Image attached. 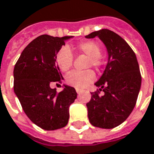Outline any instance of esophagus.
<instances>
[{"mask_svg":"<svg viewBox=\"0 0 154 154\" xmlns=\"http://www.w3.org/2000/svg\"><path fill=\"white\" fill-rule=\"evenodd\" d=\"M75 90H76V92H77V94H80L81 91H80L79 89H75Z\"/></svg>","mask_w":154,"mask_h":154,"instance_id":"1","label":"esophagus"}]
</instances>
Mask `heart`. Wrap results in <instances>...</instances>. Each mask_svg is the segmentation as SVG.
I'll use <instances>...</instances> for the list:
<instances>
[{"mask_svg":"<svg viewBox=\"0 0 154 154\" xmlns=\"http://www.w3.org/2000/svg\"><path fill=\"white\" fill-rule=\"evenodd\" d=\"M76 49L79 53L89 57L88 66L100 68L102 64L100 58L101 48L97 43L93 41H87L79 43L76 47ZM73 54L69 48H63L59 51L56 57V62L60 70L65 73L71 69L73 64ZM95 79V74L92 70H86L84 72L73 71L66 76V82L70 86L76 89H84L91 84Z\"/></svg>","mask_w":154,"mask_h":154,"instance_id":"1","label":"heart"}]
</instances>
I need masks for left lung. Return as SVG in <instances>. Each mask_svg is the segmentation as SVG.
Here are the masks:
<instances>
[{
	"mask_svg": "<svg viewBox=\"0 0 154 154\" xmlns=\"http://www.w3.org/2000/svg\"><path fill=\"white\" fill-rule=\"evenodd\" d=\"M99 38L105 44L108 61L95 85L105 95L91 92L86 104L91 125L111 129L124 122L132 113L139 94L142 77L135 53L119 35L109 29L93 32L86 38Z\"/></svg>",
	"mask_w": 154,
	"mask_h": 154,
	"instance_id": "1",
	"label": "left lung"
}]
</instances>
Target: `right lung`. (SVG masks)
Masks as SVG:
<instances>
[{
  "label": "right lung",
  "instance_id": "obj_1",
  "mask_svg": "<svg viewBox=\"0 0 154 154\" xmlns=\"http://www.w3.org/2000/svg\"><path fill=\"white\" fill-rule=\"evenodd\" d=\"M73 38L41 35L24 48L14 67V92L27 117L43 130L64 128L69 106L77 98L74 87L63 85L57 93L52 83L63 79L56 57L65 41Z\"/></svg>",
  "mask_w": 154,
  "mask_h": 154
}]
</instances>
